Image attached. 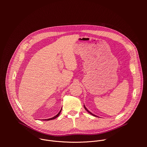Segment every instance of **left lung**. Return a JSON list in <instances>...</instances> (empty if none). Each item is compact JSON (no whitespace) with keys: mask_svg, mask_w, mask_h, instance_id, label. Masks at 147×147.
I'll use <instances>...</instances> for the list:
<instances>
[{"mask_svg":"<svg viewBox=\"0 0 147 147\" xmlns=\"http://www.w3.org/2000/svg\"><path fill=\"white\" fill-rule=\"evenodd\" d=\"M84 108H85V109H86V111H87V112H88V113H90V114H91V115H93V116H95V117H96V116H96V115H94V114H93V113H91V112H90V111H88V109H87V108H86V107H85V105H84ZM97 117H98V116H97Z\"/></svg>","mask_w":147,"mask_h":147,"instance_id":"8db88e82","label":"left lung"}]
</instances>
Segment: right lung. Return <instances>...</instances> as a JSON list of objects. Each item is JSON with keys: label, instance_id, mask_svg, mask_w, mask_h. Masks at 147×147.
<instances>
[{"label": "right lung", "instance_id": "1", "mask_svg": "<svg viewBox=\"0 0 147 147\" xmlns=\"http://www.w3.org/2000/svg\"><path fill=\"white\" fill-rule=\"evenodd\" d=\"M61 109H61L60 111H59V112L56 116H55L54 117H52V118H49V119H45V120L43 119V120H53V119H56V117H57L59 116V115H60V112H61Z\"/></svg>", "mask_w": 147, "mask_h": 147}]
</instances>
